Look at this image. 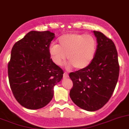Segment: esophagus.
<instances>
[{"instance_id": "34e87169", "label": "esophagus", "mask_w": 129, "mask_h": 129, "mask_svg": "<svg viewBox=\"0 0 129 129\" xmlns=\"http://www.w3.org/2000/svg\"><path fill=\"white\" fill-rule=\"evenodd\" d=\"M69 77V74L67 73H63V78H67Z\"/></svg>"}]
</instances>
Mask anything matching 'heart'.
<instances>
[{"label":"heart","mask_w":129,"mask_h":129,"mask_svg":"<svg viewBox=\"0 0 129 129\" xmlns=\"http://www.w3.org/2000/svg\"><path fill=\"white\" fill-rule=\"evenodd\" d=\"M59 44L53 43L50 55L55 64L62 66L67 60L76 70H81L92 63L97 50L95 38L84 34H67L58 39Z\"/></svg>","instance_id":"heart-1"}]
</instances>
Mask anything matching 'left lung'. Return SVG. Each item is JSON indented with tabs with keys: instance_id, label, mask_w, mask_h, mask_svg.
Masks as SVG:
<instances>
[{
	"instance_id": "8db88e82",
	"label": "left lung",
	"mask_w": 129,
	"mask_h": 129,
	"mask_svg": "<svg viewBox=\"0 0 129 129\" xmlns=\"http://www.w3.org/2000/svg\"><path fill=\"white\" fill-rule=\"evenodd\" d=\"M97 50L87 67L72 72L69 77L73 86L69 93L73 103L88 111L103 108L115 90L119 76L118 53L113 41L104 34L93 31Z\"/></svg>"
}]
</instances>
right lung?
<instances>
[{
  "instance_id": "right-lung-1",
  "label": "right lung",
  "mask_w": 129,
  "mask_h": 129,
  "mask_svg": "<svg viewBox=\"0 0 129 129\" xmlns=\"http://www.w3.org/2000/svg\"><path fill=\"white\" fill-rule=\"evenodd\" d=\"M50 31H30L13 46L8 63V78L16 100L22 106L37 109L53 97V87L63 71L52 61L50 45L55 38Z\"/></svg>"
}]
</instances>
